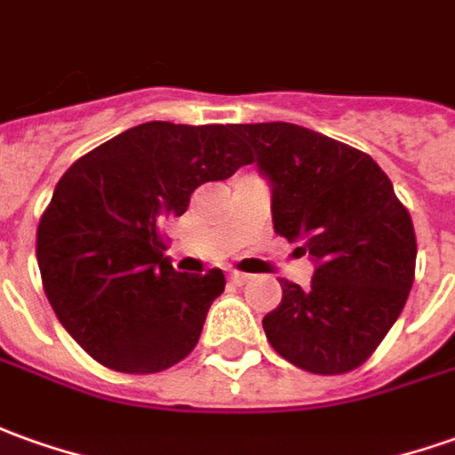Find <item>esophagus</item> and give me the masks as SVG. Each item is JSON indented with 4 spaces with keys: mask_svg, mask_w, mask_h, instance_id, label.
<instances>
[{
    "mask_svg": "<svg viewBox=\"0 0 455 455\" xmlns=\"http://www.w3.org/2000/svg\"><path fill=\"white\" fill-rule=\"evenodd\" d=\"M250 280V275H245V272H230V282H235V284H245V282Z\"/></svg>",
    "mask_w": 455,
    "mask_h": 455,
    "instance_id": "34e87169",
    "label": "esophagus"
}]
</instances>
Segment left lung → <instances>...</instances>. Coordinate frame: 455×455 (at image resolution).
Masks as SVG:
<instances>
[{"mask_svg":"<svg viewBox=\"0 0 455 455\" xmlns=\"http://www.w3.org/2000/svg\"><path fill=\"white\" fill-rule=\"evenodd\" d=\"M272 180L275 233L302 243L309 287L280 280L262 319L272 349L312 374H347L377 352L409 299L416 233L389 175L371 156L294 124H237Z\"/></svg>","mask_w":455,"mask_h":455,"instance_id":"left-lung-1","label":"left lung"}]
</instances>
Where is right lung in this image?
Instances as JSON below:
<instances>
[{
	"instance_id": "add662e5",
	"label": "right lung",
	"mask_w": 455,
	"mask_h": 455,
	"mask_svg": "<svg viewBox=\"0 0 455 455\" xmlns=\"http://www.w3.org/2000/svg\"><path fill=\"white\" fill-rule=\"evenodd\" d=\"M247 163L235 126L150 121L81 156L56 183L36 230L49 305L99 364L156 374L196 349L222 269L175 272L161 225L196 188Z\"/></svg>"
}]
</instances>
